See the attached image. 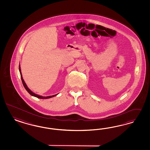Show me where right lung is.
I'll return each mask as SVG.
<instances>
[{
  "instance_id": "obj_1",
  "label": "right lung",
  "mask_w": 150,
  "mask_h": 150,
  "mask_svg": "<svg viewBox=\"0 0 150 150\" xmlns=\"http://www.w3.org/2000/svg\"><path fill=\"white\" fill-rule=\"evenodd\" d=\"M19 71H20V75H21V80H22V82H23V86L25 87V88L26 90V91L31 95L32 96H34V97H36L37 98H40V99H47V98H52V97H54L55 96L57 95L58 94H57V95H54L53 96H47V97H43V96H42L38 95H37V94H36V93H35L34 92H33L32 91H31V90L27 87V85L26 84V83H25V81L23 80V75H22V74H21V68H20V65H19Z\"/></svg>"
}]
</instances>
